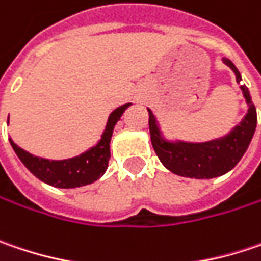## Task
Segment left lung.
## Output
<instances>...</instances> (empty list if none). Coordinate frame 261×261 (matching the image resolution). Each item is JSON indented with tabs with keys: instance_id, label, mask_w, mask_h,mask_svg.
Masks as SVG:
<instances>
[{
	"instance_id": "1",
	"label": "left lung",
	"mask_w": 261,
	"mask_h": 261,
	"mask_svg": "<svg viewBox=\"0 0 261 261\" xmlns=\"http://www.w3.org/2000/svg\"><path fill=\"white\" fill-rule=\"evenodd\" d=\"M223 64L232 69L236 82L241 84V72L232 61L224 58ZM239 89L242 90V96L248 105L244 119L226 135L203 142H192L178 138L168 140L160 129L156 116L150 108H147L151 144L162 165L168 171L179 177L210 179L227 174L239 163L250 147L257 126V111L251 101L250 90L245 84L239 86Z\"/></svg>"
}]
</instances>
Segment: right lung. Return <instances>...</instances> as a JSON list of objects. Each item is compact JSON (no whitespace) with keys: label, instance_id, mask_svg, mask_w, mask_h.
<instances>
[{"label":"right lung","instance_id":"right-lung-1","mask_svg":"<svg viewBox=\"0 0 261 261\" xmlns=\"http://www.w3.org/2000/svg\"><path fill=\"white\" fill-rule=\"evenodd\" d=\"M130 105H132L130 102L123 103L116 110H113L108 116L105 129L98 142L93 144L82 154L74 158L50 160V159L34 156L25 151L23 148L17 147V144H14L13 140H10V144L14 153L17 154V158L25 165V168L40 181L58 189L83 187L95 182L105 174L110 160V142L113 137V130L117 121L120 120L123 113L126 111V108Z\"/></svg>","mask_w":261,"mask_h":261}]
</instances>
